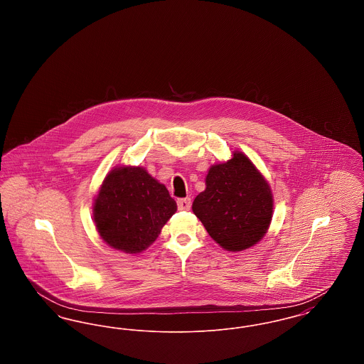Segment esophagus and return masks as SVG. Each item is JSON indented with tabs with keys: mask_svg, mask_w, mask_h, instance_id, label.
Segmentation results:
<instances>
[{
	"mask_svg": "<svg viewBox=\"0 0 364 364\" xmlns=\"http://www.w3.org/2000/svg\"><path fill=\"white\" fill-rule=\"evenodd\" d=\"M191 205H192V202H191L190 198L177 199V208H178V210H190Z\"/></svg>",
	"mask_w": 364,
	"mask_h": 364,
	"instance_id": "34e87169",
	"label": "esophagus"
}]
</instances>
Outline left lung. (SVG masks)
I'll list each match as a JSON object with an SVG mask.
<instances>
[{
    "label": "left lung",
    "mask_w": 364,
    "mask_h": 364,
    "mask_svg": "<svg viewBox=\"0 0 364 364\" xmlns=\"http://www.w3.org/2000/svg\"><path fill=\"white\" fill-rule=\"evenodd\" d=\"M192 210L223 248L242 251L264 236L272 221L273 196L252 162L235 153L225 164L210 168L206 190L195 198Z\"/></svg>",
    "instance_id": "8db88e82"
}]
</instances>
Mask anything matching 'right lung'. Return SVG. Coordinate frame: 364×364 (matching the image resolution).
<instances>
[{
	"mask_svg": "<svg viewBox=\"0 0 364 364\" xmlns=\"http://www.w3.org/2000/svg\"><path fill=\"white\" fill-rule=\"evenodd\" d=\"M176 210L166 187L144 169L119 168L105 178L94 203V220L110 247L136 254L156 242Z\"/></svg>",
	"mask_w": 364,
	"mask_h": 364,
	"instance_id": "add662e5",
	"label": "right lung"
}]
</instances>
